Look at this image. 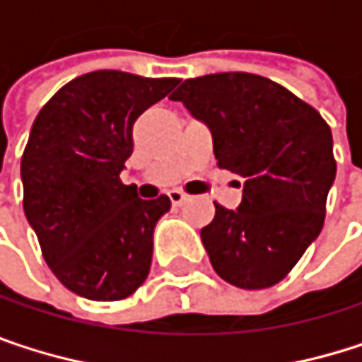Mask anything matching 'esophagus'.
Returning a JSON list of instances; mask_svg holds the SVG:
<instances>
[{
  "label": "esophagus",
  "instance_id": "34e87169",
  "mask_svg": "<svg viewBox=\"0 0 362 362\" xmlns=\"http://www.w3.org/2000/svg\"><path fill=\"white\" fill-rule=\"evenodd\" d=\"M168 197H170V201H172L174 205H182V203L188 199V194H184L182 190H170V192H168Z\"/></svg>",
  "mask_w": 362,
  "mask_h": 362
}]
</instances>
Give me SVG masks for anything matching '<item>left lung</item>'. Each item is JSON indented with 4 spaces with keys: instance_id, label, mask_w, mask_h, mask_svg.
<instances>
[{
    "instance_id": "left-lung-1",
    "label": "left lung",
    "mask_w": 362,
    "mask_h": 362,
    "mask_svg": "<svg viewBox=\"0 0 362 362\" xmlns=\"http://www.w3.org/2000/svg\"><path fill=\"white\" fill-rule=\"evenodd\" d=\"M205 123L222 170L243 178L237 209L218 203L201 241L218 276L241 289L276 285L317 241L335 180L323 117L250 73L186 79L170 96Z\"/></svg>"
}]
</instances>
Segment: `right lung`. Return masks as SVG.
<instances>
[{"mask_svg": "<svg viewBox=\"0 0 362 362\" xmlns=\"http://www.w3.org/2000/svg\"><path fill=\"white\" fill-rule=\"evenodd\" d=\"M178 81L94 71L37 115L21 161L25 216L56 279L81 298L123 300L148 276L153 230L172 201L140 199L119 174L136 119Z\"/></svg>", "mask_w": 362, "mask_h": 362, "instance_id": "obj_1", "label": "right lung"}]
</instances>
